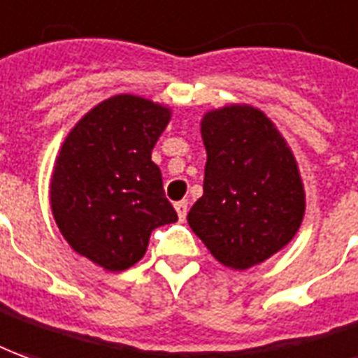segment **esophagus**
<instances>
[{
    "instance_id": "34e87169",
    "label": "esophagus",
    "mask_w": 358,
    "mask_h": 358,
    "mask_svg": "<svg viewBox=\"0 0 358 358\" xmlns=\"http://www.w3.org/2000/svg\"><path fill=\"white\" fill-rule=\"evenodd\" d=\"M175 210L179 214V220H185V218H187V212H189V203H187V201L175 203Z\"/></svg>"
}]
</instances>
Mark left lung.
Returning <instances> with one entry per match:
<instances>
[{
    "instance_id": "obj_1",
    "label": "left lung",
    "mask_w": 358,
    "mask_h": 358,
    "mask_svg": "<svg viewBox=\"0 0 358 358\" xmlns=\"http://www.w3.org/2000/svg\"><path fill=\"white\" fill-rule=\"evenodd\" d=\"M204 193L187 220L222 265L250 268L282 250L304 216L294 155L275 124L253 107L218 108L201 124Z\"/></svg>"
}]
</instances>
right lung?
Masks as SVG:
<instances>
[{
	"label": "right lung",
	"instance_id": "obj_1",
	"mask_svg": "<svg viewBox=\"0 0 358 358\" xmlns=\"http://www.w3.org/2000/svg\"><path fill=\"white\" fill-rule=\"evenodd\" d=\"M169 108L115 95L73 127L54 165L50 204L71 250L107 271L144 257L150 234L177 222L152 162Z\"/></svg>",
	"mask_w": 358,
	"mask_h": 358
}]
</instances>
